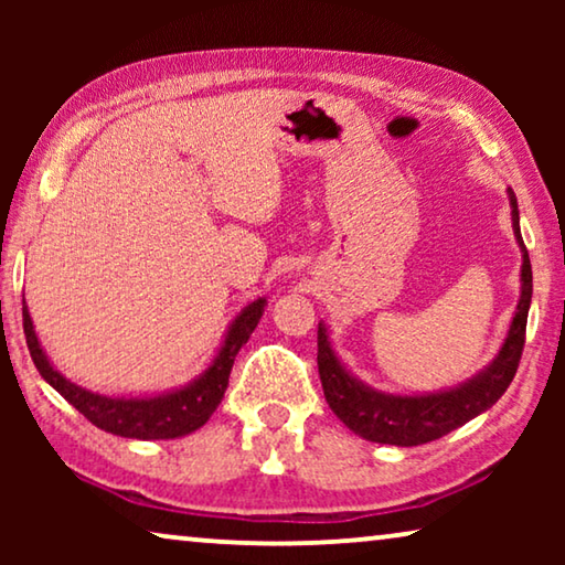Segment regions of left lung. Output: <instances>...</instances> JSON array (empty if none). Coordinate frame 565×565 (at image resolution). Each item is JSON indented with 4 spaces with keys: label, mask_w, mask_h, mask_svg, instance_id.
<instances>
[{
    "label": "left lung",
    "mask_w": 565,
    "mask_h": 565,
    "mask_svg": "<svg viewBox=\"0 0 565 565\" xmlns=\"http://www.w3.org/2000/svg\"><path fill=\"white\" fill-rule=\"evenodd\" d=\"M509 205H512L514 236L522 246V296L516 303V313L509 327L504 347L483 373L473 381L462 383L460 388L445 393H429V396H391L367 388L347 373L342 362L331 350L327 329L319 323V375L323 396L331 412L350 427L354 435L381 445L414 447L445 437L447 431L462 427V424L483 414L504 396L509 383L514 381L524 350V331H527V311L532 300V267L527 246L520 234V211L516 198L509 190Z\"/></svg>",
    "instance_id": "8db88e82"
}]
</instances>
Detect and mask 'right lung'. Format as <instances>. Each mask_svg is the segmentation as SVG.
<instances>
[{
  "mask_svg": "<svg viewBox=\"0 0 565 565\" xmlns=\"http://www.w3.org/2000/svg\"><path fill=\"white\" fill-rule=\"evenodd\" d=\"M265 298L254 300V303L246 306L236 316V321L231 323L226 334V342H223L221 352L215 354L213 365L195 383H190L182 391H172L153 398L99 396V393L84 391L76 383L66 381L58 370H53L41 344H38L25 298H22V329H25L30 358H33L43 381H49L95 427L130 439H174L203 427L215 408H218L223 393L228 388V375L231 367H234L236 354L246 344V339L252 337V331L257 329L262 313H265Z\"/></svg>",
  "mask_w": 565,
  "mask_h": 565,
  "instance_id": "1",
  "label": "right lung"
}]
</instances>
